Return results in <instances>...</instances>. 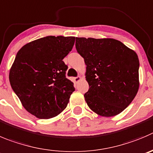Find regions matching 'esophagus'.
<instances>
[{"label": "esophagus", "mask_w": 153, "mask_h": 153, "mask_svg": "<svg viewBox=\"0 0 153 153\" xmlns=\"http://www.w3.org/2000/svg\"><path fill=\"white\" fill-rule=\"evenodd\" d=\"M81 79H82V77H81L80 76H76V77L74 78V81H75L76 82H78L79 81H80Z\"/></svg>", "instance_id": "esophagus-1"}]
</instances>
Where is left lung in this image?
I'll return each mask as SVG.
<instances>
[{"mask_svg": "<svg viewBox=\"0 0 153 153\" xmlns=\"http://www.w3.org/2000/svg\"><path fill=\"white\" fill-rule=\"evenodd\" d=\"M76 49L86 65L89 89L84 97L88 107L104 117L122 113L139 89L136 52L113 38L76 37Z\"/></svg>", "mask_w": 153, "mask_h": 153, "instance_id": "1", "label": "left lung"}]
</instances>
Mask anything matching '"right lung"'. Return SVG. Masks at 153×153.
Masks as SVG:
<instances>
[{"label":"right lung","mask_w":153,"mask_h":153,"mask_svg":"<svg viewBox=\"0 0 153 153\" xmlns=\"http://www.w3.org/2000/svg\"><path fill=\"white\" fill-rule=\"evenodd\" d=\"M75 43L74 37L48 36L31 41L17 52L10 70L11 87L24 108L47 119L67 107L74 82L65 76L63 62Z\"/></svg>","instance_id":"obj_1"}]
</instances>
